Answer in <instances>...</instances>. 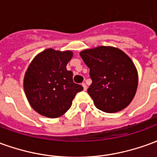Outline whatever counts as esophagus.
<instances>
[{"label": "esophagus", "mask_w": 157, "mask_h": 157, "mask_svg": "<svg viewBox=\"0 0 157 157\" xmlns=\"http://www.w3.org/2000/svg\"><path fill=\"white\" fill-rule=\"evenodd\" d=\"M82 86H83V90H84V91H86L87 86H86V85L85 83H82Z\"/></svg>", "instance_id": "1"}]
</instances>
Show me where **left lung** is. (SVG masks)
Returning <instances> with one entry per match:
<instances>
[{
  "label": "left lung",
  "mask_w": 157,
  "mask_h": 157,
  "mask_svg": "<svg viewBox=\"0 0 157 157\" xmlns=\"http://www.w3.org/2000/svg\"><path fill=\"white\" fill-rule=\"evenodd\" d=\"M80 55L90 69L92 83L87 92L96 107L109 113L125 109L138 86V72L131 59L111 46L85 49Z\"/></svg>",
  "instance_id": "left-lung-1"
}]
</instances>
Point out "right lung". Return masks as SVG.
<instances>
[{"label": "right lung", "mask_w": 157, "mask_h": 157, "mask_svg": "<svg viewBox=\"0 0 157 157\" xmlns=\"http://www.w3.org/2000/svg\"><path fill=\"white\" fill-rule=\"evenodd\" d=\"M71 51L47 48L37 55L24 75L23 87L29 104L48 118H58L67 112L77 92L83 90L73 82V73L66 65Z\"/></svg>", "instance_id": "1"}]
</instances>
